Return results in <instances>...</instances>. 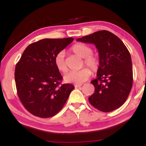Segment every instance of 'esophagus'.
<instances>
[{
	"instance_id": "34e87169",
	"label": "esophagus",
	"mask_w": 146,
	"mask_h": 146,
	"mask_svg": "<svg viewBox=\"0 0 146 146\" xmlns=\"http://www.w3.org/2000/svg\"><path fill=\"white\" fill-rule=\"evenodd\" d=\"M74 86H75V87L76 88H77L81 87V86H82V84H75Z\"/></svg>"
}]
</instances>
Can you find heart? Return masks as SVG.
Returning <instances> with one entry per match:
<instances>
[{"label":"heart","instance_id":"heart-1","mask_svg":"<svg viewBox=\"0 0 146 146\" xmlns=\"http://www.w3.org/2000/svg\"><path fill=\"white\" fill-rule=\"evenodd\" d=\"M70 51L77 56L84 58V65L86 64L93 71H97L100 66L98 56L93 54V48L89 45L83 43H76L71 47ZM54 63L57 70L65 73L68 71V66L65 60L64 51H60L54 58ZM91 75V71L87 67L77 71H71L64 76V80L67 83L81 84L84 82Z\"/></svg>","mask_w":146,"mask_h":146}]
</instances>
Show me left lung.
I'll list each match as a JSON object with an SVG mask.
<instances>
[{"label":"left lung","instance_id":"left-lung-1","mask_svg":"<svg viewBox=\"0 0 146 146\" xmlns=\"http://www.w3.org/2000/svg\"><path fill=\"white\" fill-rule=\"evenodd\" d=\"M76 41L94 44L99 53L97 78L91 83L95 93L89 97L94 108L110 112L122 106L133 85L130 53L120 39L111 32L102 30L77 38Z\"/></svg>","mask_w":146,"mask_h":146}]
</instances>
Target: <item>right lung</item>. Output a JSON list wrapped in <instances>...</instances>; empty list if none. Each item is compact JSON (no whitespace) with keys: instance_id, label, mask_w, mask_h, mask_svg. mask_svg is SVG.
Segmentation results:
<instances>
[{"instance_id":"right-lung-1","label":"right lung","mask_w":146,"mask_h":146,"mask_svg":"<svg viewBox=\"0 0 146 146\" xmlns=\"http://www.w3.org/2000/svg\"><path fill=\"white\" fill-rule=\"evenodd\" d=\"M74 39L44 38L27 47L16 64L17 95L27 110L36 117L49 118L63 108L75 87L62 84V76L54 58Z\"/></svg>"}]
</instances>
